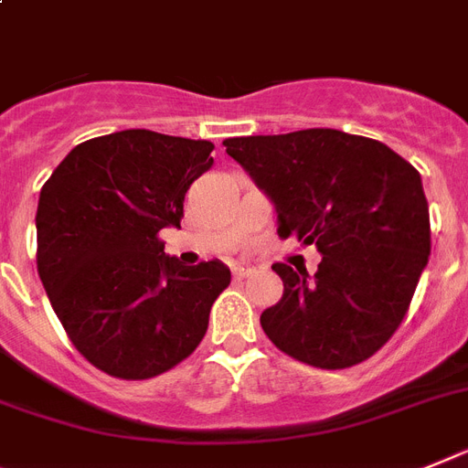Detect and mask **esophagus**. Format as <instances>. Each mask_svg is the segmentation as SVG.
I'll list each match as a JSON object with an SVG mask.
<instances>
[{
    "instance_id": "esophagus-1",
    "label": "esophagus",
    "mask_w": 468,
    "mask_h": 468,
    "mask_svg": "<svg viewBox=\"0 0 468 468\" xmlns=\"http://www.w3.org/2000/svg\"><path fill=\"white\" fill-rule=\"evenodd\" d=\"M231 272H234V277H237V280H243V277H249L253 270L243 268V265H234V268H231Z\"/></svg>"
}]
</instances>
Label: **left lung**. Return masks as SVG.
<instances>
[{"mask_svg": "<svg viewBox=\"0 0 468 468\" xmlns=\"http://www.w3.org/2000/svg\"><path fill=\"white\" fill-rule=\"evenodd\" d=\"M222 145L275 203L280 239L323 256L313 277L272 265L284 294L261 315L270 342L327 370L373 356L401 325L431 256L420 174L385 143L335 129Z\"/></svg>", "mask_w": 468, "mask_h": 468, "instance_id": "left-lung-1", "label": "left lung"}]
</instances>
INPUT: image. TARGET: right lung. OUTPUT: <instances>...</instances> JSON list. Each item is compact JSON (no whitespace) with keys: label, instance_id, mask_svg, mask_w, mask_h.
I'll return each mask as SVG.
<instances>
[{"label":"right lung","instance_id":"1","mask_svg":"<svg viewBox=\"0 0 468 468\" xmlns=\"http://www.w3.org/2000/svg\"><path fill=\"white\" fill-rule=\"evenodd\" d=\"M210 141L129 129L80 143L45 181L37 275L73 346L95 368L148 380L191 356L229 287L225 262L181 265L160 231L212 167Z\"/></svg>","mask_w":468,"mask_h":468}]
</instances>
